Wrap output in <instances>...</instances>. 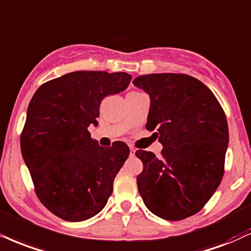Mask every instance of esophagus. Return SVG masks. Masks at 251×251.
I'll list each match as a JSON object with an SVG mask.
<instances>
[{"label": "esophagus", "mask_w": 251, "mask_h": 251, "mask_svg": "<svg viewBox=\"0 0 251 251\" xmlns=\"http://www.w3.org/2000/svg\"><path fill=\"white\" fill-rule=\"evenodd\" d=\"M134 155H135V150L133 147H131V149H129V156H134Z\"/></svg>", "instance_id": "obj_1"}]
</instances>
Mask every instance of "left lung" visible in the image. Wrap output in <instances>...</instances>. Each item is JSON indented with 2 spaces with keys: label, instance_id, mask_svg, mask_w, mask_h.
<instances>
[{
  "label": "left lung",
  "instance_id": "8db88e82",
  "mask_svg": "<svg viewBox=\"0 0 251 251\" xmlns=\"http://www.w3.org/2000/svg\"><path fill=\"white\" fill-rule=\"evenodd\" d=\"M149 93L146 128L154 131L161 155L139 150L144 170L139 194L154 215L179 221L209 201L225 174L229 131L225 111L214 93L183 74H152L133 80Z\"/></svg>",
  "mask_w": 251,
  "mask_h": 251
}]
</instances>
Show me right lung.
Here are the masks:
<instances>
[{"label":"right lung","mask_w":251,"mask_h":251,"mask_svg":"<svg viewBox=\"0 0 251 251\" xmlns=\"http://www.w3.org/2000/svg\"><path fill=\"white\" fill-rule=\"evenodd\" d=\"M126 72L76 71L38 87L28 106L21 151L39 201L65 221H85L112 194L129 149L123 141L99 146L87 131L97 126L105 97L124 91Z\"/></svg>","instance_id":"1"}]
</instances>
